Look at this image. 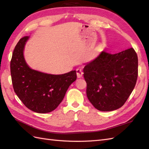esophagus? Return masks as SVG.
I'll return each instance as SVG.
<instances>
[{
  "label": "esophagus",
  "mask_w": 149,
  "mask_h": 149,
  "mask_svg": "<svg viewBox=\"0 0 149 149\" xmlns=\"http://www.w3.org/2000/svg\"><path fill=\"white\" fill-rule=\"evenodd\" d=\"M76 74H77L78 78H81L83 76V71H81V69L76 70Z\"/></svg>",
  "instance_id": "esophagus-1"
}]
</instances>
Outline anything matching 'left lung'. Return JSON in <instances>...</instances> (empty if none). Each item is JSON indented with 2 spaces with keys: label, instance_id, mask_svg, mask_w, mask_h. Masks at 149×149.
<instances>
[{
  "label": "left lung",
  "instance_id": "1",
  "mask_svg": "<svg viewBox=\"0 0 149 149\" xmlns=\"http://www.w3.org/2000/svg\"><path fill=\"white\" fill-rule=\"evenodd\" d=\"M89 101L101 111L119 109L127 100L138 76V58L133 48L116 54L102 52L83 69Z\"/></svg>",
  "mask_w": 149,
  "mask_h": 149
}]
</instances>
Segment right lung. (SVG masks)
Wrapping results in <instances>:
<instances>
[{"label": "right lung", "instance_id": "add662e5", "mask_svg": "<svg viewBox=\"0 0 149 149\" xmlns=\"http://www.w3.org/2000/svg\"><path fill=\"white\" fill-rule=\"evenodd\" d=\"M29 37L22 38L15 46L10 61L13 88L24 104L37 113L55 110L63 100L67 89L76 79V71L50 74L31 69L24 56Z\"/></svg>", "mask_w": 149, "mask_h": 149}]
</instances>
